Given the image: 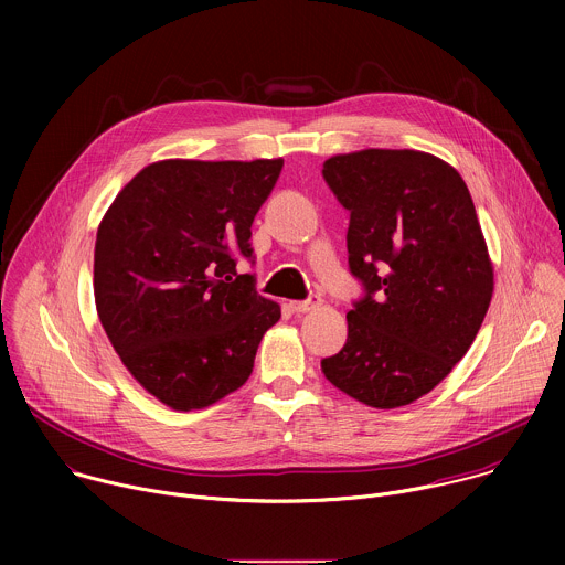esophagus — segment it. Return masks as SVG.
<instances>
[{
  "mask_svg": "<svg viewBox=\"0 0 565 565\" xmlns=\"http://www.w3.org/2000/svg\"><path fill=\"white\" fill-rule=\"evenodd\" d=\"M319 301H321V299H319L317 295H312L310 299H303V301H290V310L297 312V315H301V312H308V310L317 308Z\"/></svg>",
  "mask_w": 565,
  "mask_h": 565,
  "instance_id": "obj_1",
  "label": "esophagus"
}]
</instances>
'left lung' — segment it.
Instances as JSON below:
<instances>
[{"instance_id":"1","label":"left lung","mask_w":565,"mask_h":565,"mask_svg":"<svg viewBox=\"0 0 565 565\" xmlns=\"http://www.w3.org/2000/svg\"><path fill=\"white\" fill-rule=\"evenodd\" d=\"M321 174L351 212L349 268L364 286L321 371L369 407L412 405L462 360L492 301L473 201L449 163L416 149L331 156Z\"/></svg>"}]
</instances>
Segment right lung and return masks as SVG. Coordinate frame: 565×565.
<instances>
[{
    "label": "right lung",
    "instance_id": "right-lung-1",
    "mask_svg": "<svg viewBox=\"0 0 565 565\" xmlns=\"http://www.w3.org/2000/svg\"><path fill=\"white\" fill-rule=\"evenodd\" d=\"M284 158L183 160L140 170L100 221V324L138 384L177 412L244 386L281 308L236 273Z\"/></svg>",
    "mask_w": 565,
    "mask_h": 565
}]
</instances>
